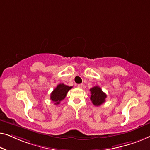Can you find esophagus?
<instances>
[{
    "instance_id": "esophagus-1",
    "label": "esophagus",
    "mask_w": 150,
    "mask_h": 150,
    "mask_svg": "<svg viewBox=\"0 0 150 150\" xmlns=\"http://www.w3.org/2000/svg\"><path fill=\"white\" fill-rule=\"evenodd\" d=\"M82 87H83V84H82V83L78 84V85H77V88H82Z\"/></svg>"
}]
</instances>
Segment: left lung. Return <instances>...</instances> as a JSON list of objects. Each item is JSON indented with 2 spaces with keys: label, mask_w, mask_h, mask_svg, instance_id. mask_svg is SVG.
I'll use <instances>...</instances> for the list:
<instances>
[{
  "label": "left lung",
  "mask_w": 150,
  "mask_h": 150,
  "mask_svg": "<svg viewBox=\"0 0 150 150\" xmlns=\"http://www.w3.org/2000/svg\"><path fill=\"white\" fill-rule=\"evenodd\" d=\"M91 92L90 100L95 106H100L105 103L107 95L105 92H103L101 88L98 86H94L90 90Z\"/></svg>",
  "instance_id": "1"
}]
</instances>
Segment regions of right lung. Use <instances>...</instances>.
<instances>
[{"instance_id": "add662e5", "label": "right lung", "mask_w": 150, "mask_h": 150, "mask_svg": "<svg viewBox=\"0 0 150 150\" xmlns=\"http://www.w3.org/2000/svg\"><path fill=\"white\" fill-rule=\"evenodd\" d=\"M72 87L64 85V83H60L53 90L50 95V99L53 101L55 105L60 104V101L64 99L67 96V92L71 90Z\"/></svg>"}]
</instances>
